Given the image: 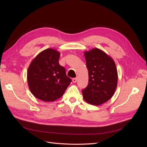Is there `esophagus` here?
<instances>
[{
  "label": "esophagus",
  "mask_w": 147,
  "mask_h": 147,
  "mask_svg": "<svg viewBox=\"0 0 147 147\" xmlns=\"http://www.w3.org/2000/svg\"><path fill=\"white\" fill-rule=\"evenodd\" d=\"M77 81V78H74L72 79V82H73L74 83H76Z\"/></svg>",
  "instance_id": "obj_1"
}]
</instances>
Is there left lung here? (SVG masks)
Instances as JSON below:
<instances>
[{"mask_svg":"<svg viewBox=\"0 0 147 147\" xmlns=\"http://www.w3.org/2000/svg\"><path fill=\"white\" fill-rule=\"evenodd\" d=\"M88 70V84L82 90L83 99L91 105H99L113 96L117 86L118 72L113 59L98 48L84 51Z\"/></svg>","mask_w":147,"mask_h":147,"instance_id":"left-lung-1","label":"left lung"}]
</instances>
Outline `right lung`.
<instances>
[{
  "mask_svg": "<svg viewBox=\"0 0 147 147\" xmlns=\"http://www.w3.org/2000/svg\"><path fill=\"white\" fill-rule=\"evenodd\" d=\"M60 53L48 48L40 52L31 62L28 69L29 88L36 98L53 102L63 96L71 79L64 67L59 64Z\"/></svg>",
  "mask_w": 147,
  "mask_h": 147,
  "instance_id": "right-lung-1",
  "label": "right lung"
}]
</instances>
